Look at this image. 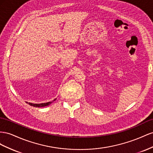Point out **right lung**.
<instances>
[{
    "mask_svg": "<svg viewBox=\"0 0 153 153\" xmlns=\"http://www.w3.org/2000/svg\"><path fill=\"white\" fill-rule=\"evenodd\" d=\"M55 100H56V99H54L53 101H51V102H45V103H40V104H34V103H31V102H27V103H28L30 106H33L34 107H38V108H39V107H44V106H46L50 105V104L52 102H54V101H55Z\"/></svg>",
    "mask_w": 153,
    "mask_h": 153,
    "instance_id": "obj_1",
    "label": "right lung"
}]
</instances>
